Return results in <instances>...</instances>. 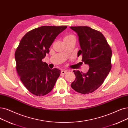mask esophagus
I'll return each mask as SVG.
<instances>
[{
    "label": "esophagus",
    "mask_w": 128,
    "mask_h": 128,
    "mask_svg": "<svg viewBox=\"0 0 128 128\" xmlns=\"http://www.w3.org/2000/svg\"><path fill=\"white\" fill-rule=\"evenodd\" d=\"M68 72V70H61V72H60V73H61V74H63V75H64V74H66V73H67Z\"/></svg>",
    "instance_id": "1"
}]
</instances>
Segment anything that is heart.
I'll return each instance as SVG.
<instances>
[{
    "instance_id": "b5f03b06",
    "label": "heart",
    "mask_w": 128,
    "mask_h": 128,
    "mask_svg": "<svg viewBox=\"0 0 128 128\" xmlns=\"http://www.w3.org/2000/svg\"><path fill=\"white\" fill-rule=\"evenodd\" d=\"M74 38V36L73 35H72L71 34H66L64 37V41L67 40L68 39H70V38Z\"/></svg>"
}]
</instances>
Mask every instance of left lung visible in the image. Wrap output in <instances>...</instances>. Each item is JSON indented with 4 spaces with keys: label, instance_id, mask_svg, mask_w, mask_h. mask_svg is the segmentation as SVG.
Instances as JSON below:
<instances>
[{
    "label": "left lung",
    "instance_id": "8db88e82",
    "mask_svg": "<svg viewBox=\"0 0 128 128\" xmlns=\"http://www.w3.org/2000/svg\"><path fill=\"white\" fill-rule=\"evenodd\" d=\"M70 28L79 38L81 50L78 56L82 55V62L90 66L86 74L73 71L76 78L71 87L82 94L92 93L103 84L112 68V49L100 32L87 26Z\"/></svg>",
    "mask_w": 128,
    "mask_h": 128
}]
</instances>
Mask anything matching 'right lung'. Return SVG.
Returning <instances> with one entry per match:
<instances>
[{"mask_svg": "<svg viewBox=\"0 0 128 128\" xmlns=\"http://www.w3.org/2000/svg\"><path fill=\"white\" fill-rule=\"evenodd\" d=\"M67 26H42L33 29L21 38L15 52L16 70L22 82L33 95H46L53 88L60 75L42 62L56 37Z\"/></svg>", "mask_w": 128, "mask_h": 128, "instance_id": "right-lung-1", "label": "right lung"}]
</instances>
